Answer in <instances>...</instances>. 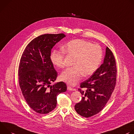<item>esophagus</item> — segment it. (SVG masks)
Segmentation results:
<instances>
[{
	"mask_svg": "<svg viewBox=\"0 0 134 134\" xmlns=\"http://www.w3.org/2000/svg\"><path fill=\"white\" fill-rule=\"evenodd\" d=\"M67 89H68V91H72L73 90V89L71 86H68Z\"/></svg>",
	"mask_w": 134,
	"mask_h": 134,
	"instance_id": "obj_1",
	"label": "esophagus"
}]
</instances>
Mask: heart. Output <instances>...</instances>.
I'll list each match as a JSON object with an SVG mask.
<instances>
[{
  "label": "heart",
  "instance_id": "1",
  "mask_svg": "<svg viewBox=\"0 0 134 134\" xmlns=\"http://www.w3.org/2000/svg\"><path fill=\"white\" fill-rule=\"evenodd\" d=\"M63 49H54L50 55L52 63L55 66H65V53L75 57L73 66L67 69L61 75V79L71 85H75L82 75H92L98 69L103 58V51L97 44L83 39H75L69 41L63 46Z\"/></svg>",
  "mask_w": 134,
  "mask_h": 134
}]
</instances>
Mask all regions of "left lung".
Wrapping results in <instances>:
<instances>
[{"mask_svg":"<svg viewBox=\"0 0 134 134\" xmlns=\"http://www.w3.org/2000/svg\"><path fill=\"white\" fill-rule=\"evenodd\" d=\"M116 66L112 51L106 48L103 64L87 80L80 83L78 91L83 95L75 106L76 111L89 118L99 113L105 107L114 90L116 81ZM83 88L84 90H81Z\"/></svg>","mask_w":134,"mask_h":134,"instance_id":"8db88e82","label":"left lung"}]
</instances>
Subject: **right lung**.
<instances>
[{
	"label": "right lung",
	"mask_w": 134,
	"mask_h": 134,
	"mask_svg": "<svg viewBox=\"0 0 134 134\" xmlns=\"http://www.w3.org/2000/svg\"><path fill=\"white\" fill-rule=\"evenodd\" d=\"M64 34H44L34 39L25 47L19 67V85L29 106L36 112L47 114L56 107L57 96L67 90L61 81L53 85L57 77L50 58L55 44Z\"/></svg>",
	"instance_id": "obj_1"
}]
</instances>
